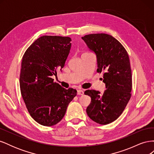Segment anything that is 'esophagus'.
<instances>
[{
    "label": "esophagus",
    "mask_w": 154,
    "mask_h": 154,
    "mask_svg": "<svg viewBox=\"0 0 154 154\" xmlns=\"http://www.w3.org/2000/svg\"><path fill=\"white\" fill-rule=\"evenodd\" d=\"M83 91L82 90H78L77 91V94L78 95H83Z\"/></svg>",
    "instance_id": "34e87169"
}]
</instances>
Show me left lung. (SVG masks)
Instances as JSON below:
<instances>
[{"mask_svg": "<svg viewBox=\"0 0 154 154\" xmlns=\"http://www.w3.org/2000/svg\"><path fill=\"white\" fill-rule=\"evenodd\" d=\"M82 38L96 54L97 72L104 71L102 80L106 88L103 94L94 90L85 91L84 94L91 97L87 114L97 123L109 124L122 114L131 97L132 71L128 54L111 35L91 34Z\"/></svg>", "mask_w": 154, "mask_h": 154, "instance_id": "1", "label": "left lung"}]
</instances>
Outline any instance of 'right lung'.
<instances>
[{"label": "right lung", "mask_w": 154, "mask_h": 154, "mask_svg": "<svg viewBox=\"0 0 154 154\" xmlns=\"http://www.w3.org/2000/svg\"><path fill=\"white\" fill-rule=\"evenodd\" d=\"M67 36H42L23 56L20 74V92L31 117L39 124L51 127L64 117L67 106L76 96L51 78L63 67L71 47Z\"/></svg>", "instance_id": "1"}]
</instances>
